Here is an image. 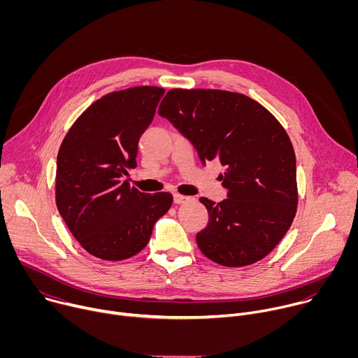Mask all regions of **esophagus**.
Returning <instances> with one entry per match:
<instances>
[{"mask_svg":"<svg viewBox=\"0 0 358 358\" xmlns=\"http://www.w3.org/2000/svg\"><path fill=\"white\" fill-rule=\"evenodd\" d=\"M189 199H191L189 196H185V195H181V194H174V202L177 203V206H180V203H185Z\"/></svg>","mask_w":358,"mask_h":358,"instance_id":"obj_1","label":"esophagus"}]
</instances>
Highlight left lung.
Masks as SVG:
<instances>
[{"label":"left lung","mask_w":358,"mask_h":358,"mask_svg":"<svg viewBox=\"0 0 358 358\" xmlns=\"http://www.w3.org/2000/svg\"><path fill=\"white\" fill-rule=\"evenodd\" d=\"M166 117L195 147L199 160H218L228 198L199 201L208 225L196 245L213 262L239 268L264 259L282 241L297 210L296 156L278 119L257 100L220 89H171Z\"/></svg>","instance_id":"obj_1"}]
</instances>
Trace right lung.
I'll return each instance as SVG.
<instances>
[{
  "instance_id": "obj_1",
  "label": "right lung",
  "mask_w": 358,
  "mask_h": 358,
  "mask_svg": "<svg viewBox=\"0 0 358 358\" xmlns=\"http://www.w3.org/2000/svg\"><path fill=\"white\" fill-rule=\"evenodd\" d=\"M163 94V87L136 86L101 96L76 119L58 151V211L99 259L134 257L173 203L170 192L145 194L122 181L137 166L140 136Z\"/></svg>"
}]
</instances>
